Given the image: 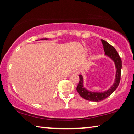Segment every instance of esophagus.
<instances>
[{
    "instance_id": "1",
    "label": "esophagus",
    "mask_w": 134,
    "mask_h": 134,
    "mask_svg": "<svg viewBox=\"0 0 134 134\" xmlns=\"http://www.w3.org/2000/svg\"><path fill=\"white\" fill-rule=\"evenodd\" d=\"M73 72L75 74H78L79 73V70L78 69H74V71H73Z\"/></svg>"
}]
</instances>
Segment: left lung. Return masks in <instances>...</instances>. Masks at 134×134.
Returning <instances> with one entry per match:
<instances>
[{
    "label": "left lung",
    "instance_id": "obj_1",
    "mask_svg": "<svg viewBox=\"0 0 134 134\" xmlns=\"http://www.w3.org/2000/svg\"><path fill=\"white\" fill-rule=\"evenodd\" d=\"M102 42L103 48L105 52V55L109 57L114 61L115 67H116V76L115 80L113 85L107 90L102 92H94V91H89L88 90L84 87L83 86V78L82 75H79L80 81L77 87V91L80 95L84 99L91 101L98 102L104 100L108 96H109L114 91L116 90L119 85L121 80V72L122 69V60L119 57L117 51L113 46L109 44L106 41L101 40Z\"/></svg>",
    "mask_w": 134,
    "mask_h": 134
}]
</instances>
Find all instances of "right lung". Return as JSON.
<instances>
[{
	"mask_svg": "<svg viewBox=\"0 0 134 134\" xmlns=\"http://www.w3.org/2000/svg\"><path fill=\"white\" fill-rule=\"evenodd\" d=\"M41 40H48V39H46V38H45V39H41Z\"/></svg>",
	"mask_w": 134,
	"mask_h": 134,
	"instance_id": "add662e5",
	"label": "right lung"
}]
</instances>
